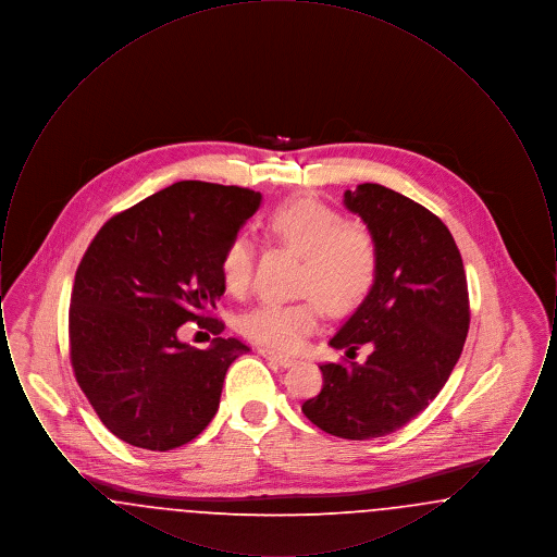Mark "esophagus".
<instances>
[{
  "instance_id": "34e87169",
  "label": "esophagus",
  "mask_w": 557,
  "mask_h": 557,
  "mask_svg": "<svg viewBox=\"0 0 557 557\" xmlns=\"http://www.w3.org/2000/svg\"><path fill=\"white\" fill-rule=\"evenodd\" d=\"M259 352L269 359V361H275L277 366H282V368H290L296 363V359L294 357H288V355H282V352H275V350H269V348H259Z\"/></svg>"
}]
</instances>
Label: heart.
I'll use <instances>...</instances> for the list:
<instances>
[{"label": "heart", "mask_w": 557, "mask_h": 557, "mask_svg": "<svg viewBox=\"0 0 557 557\" xmlns=\"http://www.w3.org/2000/svg\"><path fill=\"white\" fill-rule=\"evenodd\" d=\"M265 232L282 248L302 257L294 302H261L238 321L242 336L271 350L294 352L318 332L323 306L346 313L370 294L380 252L370 227L346 221L345 214L313 196H298L267 214ZM252 277V248L234 239L221 259V284L227 294L244 296Z\"/></svg>", "instance_id": "obj_1"}]
</instances>
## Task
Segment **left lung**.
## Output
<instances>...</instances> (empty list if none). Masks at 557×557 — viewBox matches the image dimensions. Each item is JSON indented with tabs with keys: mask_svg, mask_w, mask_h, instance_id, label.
I'll return each instance as SVG.
<instances>
[{
	"mask_svg": "<svg viewBox=\"0 0 557 557\" xmlns=\"http://www.w3.org/2000/svg\"><path fill=\"white\" fill-rule=\"evenodd\" d=\"M377 242V277L366 300L330 345L366 363H325L323 388L302 413L332 436L370 441L420 416L449 380L470 327L468 280L449 227L395 189L361 184L346 189ZM346 352V355H348Z\"/></svg>",
	"mask_w": 557,
	"mask_h": 557,
	"instance_id": "8db88e82",
	"label": "left lung"
}]
</instances>
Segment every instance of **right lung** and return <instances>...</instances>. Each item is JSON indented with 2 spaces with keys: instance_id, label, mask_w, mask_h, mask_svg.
<instances>
[{
  "instance_id": "right-lung-1",
  "label": "right lung",
  "mask_w": 557,
  "mask_h": 557,
  "mask_svg": "<svg viewBox=\"0 0 557 557\" xmlns=\"http://www.w3.org/2000/svg\"><path fill=\"white\" fill-rule=\"evenodd\" d=\"M261 205L248 187L180 182L110 216L81 259L69 309V352L83 395L133 447L194 441L219 407L227 368L250 350L236 338L184 345L177 330L214 318L221 259Z\"/></svg>"
}]
</instances>
